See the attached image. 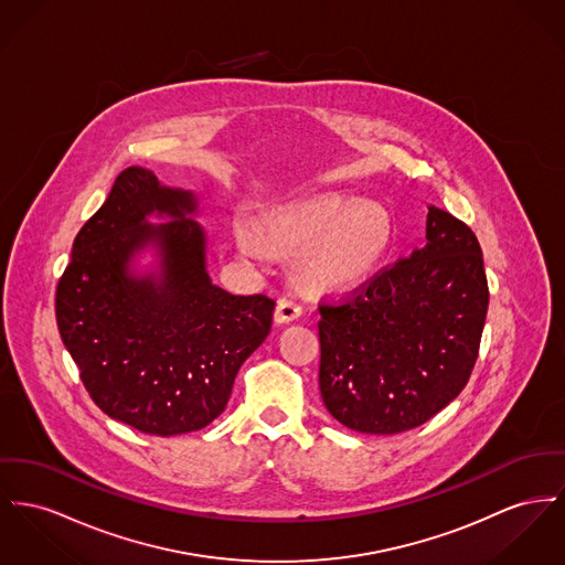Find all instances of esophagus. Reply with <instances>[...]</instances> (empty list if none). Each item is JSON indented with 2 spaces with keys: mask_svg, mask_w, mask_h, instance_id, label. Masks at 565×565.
Listing matches in <instances>:
<instances>
[{
  "mask_svg": "<svg viewBox=\"0 0 565 565\" xmlns=\"http://www.w3.org/2000/svg\"><path fill=\"white\" fill-rule=\"evenodd\" d=\"M300 317V303H296V301L289 300V298H280L278 303H276V312H274L276 323H291V321H296Z\"/></svg>",
  "mask_w": 565,
  "mask_h": 565,
  "instance_id": "1",
  "label": "esophagus"
}]
</instances>
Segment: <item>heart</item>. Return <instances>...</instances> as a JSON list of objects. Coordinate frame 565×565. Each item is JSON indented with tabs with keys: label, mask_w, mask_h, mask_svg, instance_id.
<instances>
[{
	"label": "heart",
	"mask_w": 565,
	"mask_h": 565,
	"mask_svg": "<svg viewBox=\"0 0 565 565\" xmlns=\"http://www.w3.org/2000/svg\"><path fill=\"white\" fill-rule=\"evenodd\" d=\"M267 237L287 250H301L303 282L319 291H349L362 285L383 259L390 239V214L373 201L342 192H321L280 205L264 216ZM246 253L257 242L244 228L237 233Z\"/></svg>",
	"instance_id": "1"
}]
</instances>
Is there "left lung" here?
<instances>
[{
  "mask_svg": "<svg viewBox=\"0 0 565 565\" xmlns=\"http://www.w3.org/2000/svg\"><path fill=\"white\" fill-rule=\"evenodd\" d=\"M487 310L476 233L428 205L422 248L351 298L319 306L323 405L342 426L366 435L428 422L467 385Z\"/></svg>",
  "mask_w": 565,
  "mask_h": 565,
  "instance_id": "1",
  "label": "left lung"
}]
</instances>
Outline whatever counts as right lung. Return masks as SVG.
Here are the masks:
<instances>
[{
	"instance_id": "add662e5",
	"label": "right lung",
	"mask_w": 565,
	"mask_h": 565,
	"mask_svg": "<svg viewBox=\"0 0 565 565\" xmlns=\"http://www.w3.org/2000/svg\"><path fill=\"white\" fill-rule=\"evenodd\" d=\"M194 192L143 167L115 178L57 282L55 317L92 401L117 422L171 437L225 412L233 381L271 330L274 300L212 282ZM151 215L169 224L149 223ZM151 249L153 270L139 273Z\"/></svg>"
}]
</instances>
